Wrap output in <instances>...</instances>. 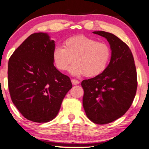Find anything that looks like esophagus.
<instances>
[{
    "label": "esophagus",
    "instance_id": "34e87169",
    "mask_svg": "<svg viewBox=\"0 0 149 149\" xmlns=\"http://www.w3.org/2000/svg\"><path fill=\"white\" fill-rule=\"evenodd\" d=\"M71 82H72V84H74V85H77V84H79L80 83V81L76 79H72Z\"/></svg>",
    "mask_w": 149,
    "mask_h": 149
}]
</instances>
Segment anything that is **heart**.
Masks as SVG:
<instances>
[{
  "instance_id": "1",
  "label": "heart",
  "mask_w": 149,
  "mask_h": 149,
  "mask_svg": "<svg viewBox=\"0 0 149 149\" xmlns=\"http://www.w3.org/2000/svg\"><path fill=\"white\" fill-rule=\"evenodd\" d=\"M111 56L108 44L84 35L68 38L63 42V48L56 47L52 52L54 63L59 70H66L75 61L77 63L70 68V72L75 76L85 74L88 77L102 74Z\"/></svg>"
}]
</instances>
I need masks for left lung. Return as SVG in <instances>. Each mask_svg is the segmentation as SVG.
Listing matches in <instances>:
<instances>
[{
    "instance_id": "obj_1",
    "label": "left lung",
    "mask_w": 149,
    "mask_h": 149,
    "mask_svg": "<svg viewBox=\"0 0 149 149\" xmlns=\"http://www.w3.org/2000/svg\"><path fill=\"white\" fill-rule=\"evenodd\" d=\"M93 33L108 40L111 58L102 74L82 81V104L89 119L104 125L121 117L131 106L136 93L137 75L133 56L126 43L107 32Z\"/></svg>"
}]
</instances>
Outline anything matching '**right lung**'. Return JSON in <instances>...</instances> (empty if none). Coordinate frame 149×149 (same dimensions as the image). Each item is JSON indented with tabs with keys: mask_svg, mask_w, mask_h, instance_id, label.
<instances>
[{
	"mask_svg": "<svg viewBox=\"0 0 149 149\" xmlns=\"http://www.w3.org/2000/svg\"><path fill=\"white\" fill-rule=\"evenodd\" d=\"M54 47V41L47 33L32 34L8 61L11 100L24 118L35 123H47L55 118L72 86L70 78L53 65Z\"/></svg>",
	"mask_w": 149,
	"mask_h": 149,
	"instance_id": "obj_1",
	"label": "right lung"
}]
</instances>
